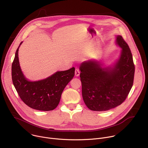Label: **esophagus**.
<instances>
[{
  "label": "esophagus",
  "mask_w": 148,
  "mask_h": 148,
  "mask_svg": "<svg viewBox=\"0 0 148 148\" xmlns=\"http://www.w3.org/2000/svg\"><path fill=\"white\" fill-rule=\"evenodd\" d=\"M79 74H80L79 70L78 69H75V76H78L79 75Z\"/></svg>",
  "instance_id": "1"
}]
</instances>
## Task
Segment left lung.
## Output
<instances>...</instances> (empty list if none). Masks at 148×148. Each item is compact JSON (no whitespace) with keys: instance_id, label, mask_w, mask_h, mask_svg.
Wrapping results in <instances>:
<instances>
[{"instance_id":"obj_1","label":"left lung","mask_w":148,"mask_h":148,"mask_svg":"<svg viewBox=\"0 0 148 148\" xmlns=\"http://www.w3.org/2000/svg\"><path fill=\"white\" fill-rule=\"evenodd\" d=\"M116 43L122 50L113 68H101L96 61L79 66L83 98L91 110L107 111L120 105L132 87L135 68L131 51L122 36H117Z\"/></svg>"}]
</instances>
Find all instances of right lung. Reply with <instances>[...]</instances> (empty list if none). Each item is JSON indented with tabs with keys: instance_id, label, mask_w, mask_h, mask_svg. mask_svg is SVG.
Wrapping results in <instances>:
<instances>
[{
	"instance_id": "obj_1",
	"label": "right lung",
	"mask_w": 148,
	"mask_h": 148,
	"mask_svg": "<svg viewBox=\"0 0 148 148\" xmlns=\"http://www.w3.org/2000/svg\"><path fill=\"white\" fill-rule=\"evenodd\" d=\"M19 47L12 64V82L18 95L32 109L41 111L55 109L60 103L64 88L74 76V67L66 71H58L40 81L29 82L25 78L19 65Z\"/></svg>"
}]
</instances>
